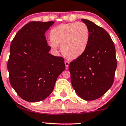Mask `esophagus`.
Segmentation results:
<instances>
[{
	"label": "esophagus",
	"instance_id": "esophagus-1",
	"mask_svg": "<svg viewBox=\"0 0 126 126\" xmlns=\"http://www.w3.org/2000/svg\"><path fill=\"white\" fill-rule=\"evenodd\" d=\"M65 66H66V69H69V62L67 61H65Z\"/></svg>",
	"mask_w": 126,
	"mask_h": 126
}]
</instances>
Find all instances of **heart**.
<instances>
[{
    "instance_id": "heart-1",
    "label": "heart",
    "mask_w": 126,
    "mask_h": 126,
    "mask_svg": "<svg viewBox=\"0 0 126 126\" xmlns=\"http://www.w3.org/2000/svg\"><path fill=\"white\" fill-rule=\"evenodd\" d=\"M51 42L48 45L53 49L61 46L62 54L69 60H75L82 56L90 41V32L82 22L62 24L50 30Z\"/></svg>"
}]
</instances>
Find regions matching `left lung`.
<instances>
[{
	"label": "left lung",
	"instance_id": "obj_1",
	"mask_svg": "<svg viewBox=\"0 0 126 126\" xmlns=\"http://www.w3.org/2000/svg\"><path fill=\"white\" fill-rule=\"evenodd\" d=\"M90 41L82 56L70 63L69 69L73 89L85 100H96L113 85L117 67L116 49L113 40L104 29L89 20Z\"/></svg>",
	"mask_w": 126,
	"mask_h": 126
}]
</instances>
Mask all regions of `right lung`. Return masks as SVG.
<instances>
[{"instance_id":"obj_1","label":"right lung","mask_w":126,"mask_h":126,"mask_svg":"<svg viewBox=\"0 0 126 126\" xmlns=\"http://www.w3.org/2000/svg\"><path fill=\"white\" fill-rule=\"evenodd\" d=\"M54 22H31L15 35L7 63L10 83L25 100H43L53 90L59 76L65 70L64 59L49 51L45 33Z\"/></svg>"}]
</instances>
